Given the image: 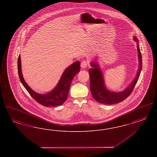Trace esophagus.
<instances>
[{"instance_id": "esophagus-1", "label": "esophagus", "mask_w": 157, "mask_h": 157, "mask_svg": "<svg viewBox=\"0 0 157 157\" xmlns=\"http://www.w3.org/2000/svg\"><path fill=\"white\" fill-rule=\"evenodd\" d=\"M88 65V62L86 60H83L81 62V67L82 68L85 69V68L87 67Z\"/></svg>"}]
</instances>
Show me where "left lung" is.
<instances>
[{"label":"left lung","instance_id":"obj_1","mask_svg":"<svg viewBox=\"0 0 157 157\" xmlns=\"http://www.w3.org/2000/svg\"><path fill=\"white\" fill-rule=\"evenodd\" d=\"M134 40L137 44L139 67L135 78L125 90L121 92H114L108 90L105 86L104 75L97 62H90L92 68L89 69L90 76V89L93 98L98 102L104 104H117L125 99L132 92L138 80L142 69V56L139 47V41L135 36Z\"/></svg>","mask_w":157,"mask_h":157}]
</instances>
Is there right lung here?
<instances>
[{"instance_id": "1", "label": "right lung", "mask_w": 157, "mask_h": 157, "mask_svg": "<svg viewBox=\"0 0 157 157\" xmlns=\"http://www.w3.org/2000/svg\"><path fill=\"white\" fill-rule=\"evenodd\" d=\"M18 74L23 86L36 101L45 106H56L63 104L67 99L71 82L80 71V62L76 61L64 71L56 86L51 91L40 94L32 90L23 77L21 55L17 60Z\"/></svg>"}]
</instances>
